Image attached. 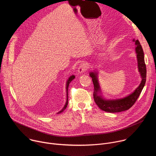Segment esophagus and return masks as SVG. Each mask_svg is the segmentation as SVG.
Returning a JSON list of instances; mask_svg holds the SVG:
<instances>
[{"label":"esophagus","mask_w":156,"mask_h":156,"mask_svg":"<svg viewBox=\"0 0 156 156\" xmlns=\"http://www.w3.org/2000/svg\"><path fill=\"white\" fill-rule=\"evenodd\" d=\"M87 68H88V65H87V63H85V62L81 63L80 64V65L79 66V67H78V73L81 74V73H84V72H86V71L87 70Z\"/></svg>","instance_id":"1"}]
</instances>
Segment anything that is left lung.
Listing matches in <instances>:
<instances>
[{"instance_id":"1","label":"left lung","mask_w":156,"mask_h":156,"mask_svg":"<svg viewBox=\"0 0 156 156\" xmlns=\"http://www.w3.org/2000/svg\"><path fill=\"white\" fill-rule=\"evenodd\" d=\"M135 42L136 44V53L138 60V70L140 73L142 80L139 86L136 89L135 91L126 97L117 99H105L101 96V88L99 86L98 73L91 72L90 76L92 78L94 84V91L93 93L94 99L98 106L105 112L115 113L126 110L131 107L138 99L141 94L143 89L145 85L146 80V67L144 62V52L141 45L138 40H133Z\"/></svg>"}]
</instances>
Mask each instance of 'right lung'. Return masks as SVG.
Wrapping results in <instances>:
<instances>
[{
  "label": "right lung",
  "mask_w": 156,
  "mask_h": 156,
  "mask_svg": "<svg viewBox=\"0 0 156 156\" xmlns=\"http://www.w3.org/2000/svg\"><path fill=\"white\" fill-rule=\"evenodd\" d=\"M75 78V76L74 75H72L69 78V80H67V81H66V103H65V105H64L63 108L60 111V112H58L57 113L58 114H60L61 112H63V110L66 108V107H67L68 105V102H69V96H68V90H69V84Z\"/></svg>",
  "instance_id": "obj_1"
}]
</instances>
